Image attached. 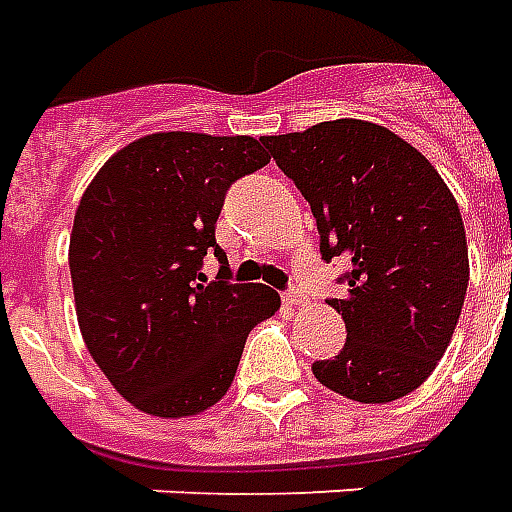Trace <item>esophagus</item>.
<instances>
[{
	"instance_id": "1",
	"label": "esophagus",
	"mask_w": 512,
	"mask_h": 512,
	"mask_svg": "<svg viewBox=\"0 0 512 512\" xmlns=\"http://www.w3.org/2000/svg\"><path fill=\"white\" fill-rule=\"evenodd\" d=\"M282 301H285L287 306L301 309V306H306V295L301 293V290H287V293H282Z\"/></svg>"
}]
</instances>
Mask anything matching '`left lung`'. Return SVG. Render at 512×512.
<instances>
[{
  "instance_id": "1",
  "label": "left lung",
  "mask_w": 512,
  "mask_h": 512,
  "mask_svg": "<svg viewBox=\"0 0 512 512\" xmlns=\"http://www.w3.org/2000/svg\"><path fill=\"white\" fill-rule=\"evenodd\" d=\"M263 146L309 200L323 260H350L347 295L328 301L347 342L314 363V377L361 404L407 396L448 350L469 285L448 184L415 146L372 121H320Z\"/></svg>"
}]
</instances>
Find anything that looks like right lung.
<instances>
[{"label": "right lung", "instance_id": "1", "mask_svg": "<svg viewBox=\"0 0 512 512\" xmlns=\"http://www.w3.org/2000/svg\"><path fill=\"white\" fill-rule=\"evenodd\" d=\"M271 157L249 135L154 132L105 162L83 192L70 276L83 342L140 412L187 418L236 377L246 336L279 309L263 285H230L214 238L225 192ZM215 252L217 283L199 274Z\"/></svg>", "mask_w": 512, "mask_h": 512}]
</instances>
